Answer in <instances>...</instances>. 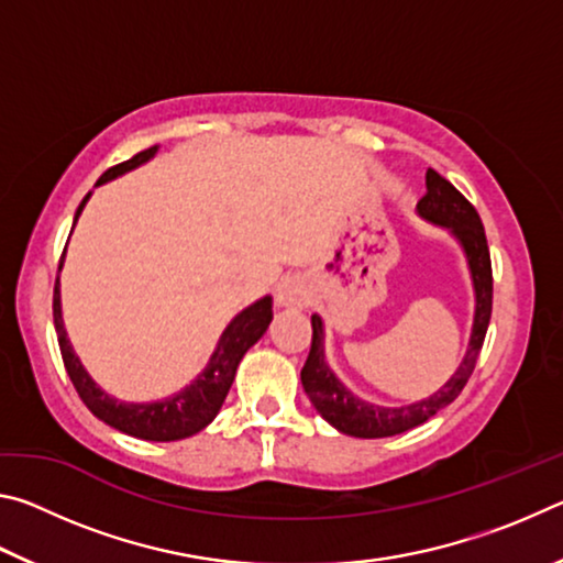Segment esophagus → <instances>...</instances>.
Instances as JSON below:
<instances>
[{
	"label": "esophagus",
	"instance_id": "esophagus-1",
	"mask_svg": "<svg viewBox=\"0 0 563 563\" xmlns=\"http://www.w3.org/2000/svg\"><path fill=\"white\" fill-rule=\"evenodd\" d=\"M278 308H305L310 302V288L302 278H285L275 290Z\"/></svg>",
	"mask_w": 563,
	"mask_h": 563
}]
</instances>
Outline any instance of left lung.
<instances>
[{"mask_svg":"<svg viewBox=\"0 0 563 563\" xmlns=\"http://www.w3.org/2000/svg\"><path fill=\"white\" fill-rule=\"evenodd\" d=\"M424 184L427 194L422 201L417 203V216L437 228H444V231L460 243L466 268H470L474 290V320L470 345H466L464 357L460 362V367L454 369V375L430 397L399 407L375 405L352 393V389L335 375V369L330 367V362L325 357V330H322V318L316 312V316L310 318L312 345L310 355L302 365L300 383L305 393H308L312 407L320 412V417L342 434L362 437V440H379V437H395L424 424L427 419H432L440 409L452 405L454 399L460 397L466 379H470L476 365V357H479L484 335H487L492 318V263L487 235H484L479 213H476L474 206L466 201L450 180L437 174V170H427Z\"/></svg>","mask_w":563,"mask_h":563,"instance_id":"8db88e82","label":"left lung"}]
</instances>
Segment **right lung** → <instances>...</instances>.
Segmentation results:
<instances>
[{
	"label": "right lung",
	"instance_id": "right-lung-1",
	"mask_svg": "<svg viewBox=\"0 0 563 563\" xmlns=\"http://www.w3.org/2000/svg\"><path fill=\"white\" fill-rule=\"evenodd\" d=\"M156 154H158V146L141 151V154L123 161V164L109 168L107 174L97 180V186L109 184V180L129 174L133 168L144 166L146 161H151ZM89 198H91V190L84 196L81 206L76 208L74 225L79 221L84 206L89 203ZM62 265H64V258L59 263V271ZM271 320H273V298L271 295H265V298L247 305V308H243L231 322H228L225 330L221 332V338H218V345L213 350L211 360H208V365L196 375L194 383L186 385L180 393L164 399H154V402H123V399H117L113 395H109L107 389L99 387L97 379L87 373V367H84L81 360L76 357L69 335H66V328H64L59 278H56V285H54V328H56V335H59V347H62L66 373H69L76 393H79L84 405H87L93 412V417H99L101 422H107L109 427H113V430H119L123 434L139 437V440H148V442L186 440V437L201 432L203 427L211 424L216 415L221 412L225 395L233 385L235 369L241 365L243 355L265 335Z\"/></svg>",
	"mask_w": 563,
	"mask_h": 563
}]
</instances>
